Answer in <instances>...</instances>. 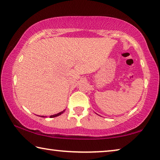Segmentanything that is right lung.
Returning a JSON list of instances; mask_svg holds the SVG:
<instances>
[{"label":"right lung","instance_id":"add662e5","mask_svg":"<svg viewBox=\"0 0 160 160\" xmlns=\"http://www.w3.org/2000/svg\"><path fill=\"white\" fill-rule=\"evenodd\" d=\"M65 111H66V109H64L63 111H62V112H59V113H56V114L51 115V116H50V117H51V118H53V117H56V116H60V115L62 114V113H63V112H65ZM41 117H47V116H41Z\"/></svg>","mask_w":160,"mask_h":160}]
</instances>
